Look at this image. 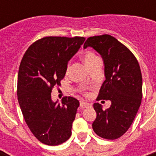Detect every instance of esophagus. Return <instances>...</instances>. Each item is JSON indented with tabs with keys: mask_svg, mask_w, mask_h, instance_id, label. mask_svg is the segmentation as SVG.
<instances>
[{
	"mask_svg": "<svg viewBox=\"0 0 156 156\" xmlns=\"http://www.w3.org/2000/svg\"><path fill=\"white\" fill-rule=\"evenodd\" d=\"M90 105V104H88V103L87 102H84V101H80V107L81 108H87V107H88Z\"/></svg>",
	"mask_w": 156,
	"mask_h": 156,
	"instance_id": "1",
	"label": "esophagus"
}]
</instances>
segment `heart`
<instances>
[{
  "mask_svg": "<svg viewBox=\"0 0 156 156\" xmlns=\"http://www.w3.org/2000/svg\"><path fill=\"white\" fill-rule=\"evenodd\" d=\"M83 60L84 61V63L86 64V66H87L88 68H91L96 62L100 61V58L92 51H87L83 53ZM70 71V64L69 63L66 66V73L68 74Z\"/></svg>",
  "mask_w": 156,
  "mask_h": 156,
  "instance_id": "1",
  "label": "heart"
}]
</instances>
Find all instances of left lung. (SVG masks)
<instances>
[{"label":"left lung","mask_w":156,"mask_h":156,"mask_svg":"<svg viewBox=\"0 0 156 156\" xmlns=\"http://www.w3.org/2000/svg\"><path fill=\"white\" fill-rule=\"evenodd\" d=\"M91 47L102 56L105 80L96 100H111L103 110L93 104L96 118L92 124L98 136L114 140L123 135L133 123L143 97V78L135 56L128 48L109 35L87 38L83 48Z\"/></svg>","instance_id":"8db88e82"}]
</instances>
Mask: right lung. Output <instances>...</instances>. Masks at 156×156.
I'll use <instances>...</instances> for the list:
<instances>
[{
	"mask_svg": "<svg viewBox=\"0 0 156 156\" xmlns=\"http://www.w3.org/2000/svg\"><path fill=\"white\" fill-rule=\"evenodd\" d=\"M84 37L46 36L33 43L23 56L18 74L17 94L23 117L38 140L60 145L71 136L79 102L65 96L53 103L52 88L61 86L66 66L78 52Z\"/></svg>",
	"mask_w": 156,
	"mask_h": 156,
	"instance_id": "add662e5",
	"label": "right lung"
}]
</instances>
